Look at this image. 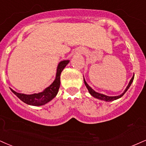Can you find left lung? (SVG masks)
I'll return each instance as SVG.
<instances>
[{"label":"left lung","instance_id":"1","mask_svg":"<svg viewBox=\"0 0 146 146\" xmlns=\"http://www.w3.org/2000/svg\"><path fill=\"white\" fill-rule=\"evenodd\" d=\"M134 76H135V75H133V78H131V80H130L129 85H128L127 87L126 88L125 90L124 91V92L122 93V94H120V95L115 96H109L105 95V94H101V93L96 92L94 90H93V89L90 86L88 85V84L86 83V80H85V79H84V84H85L86 86L87 89L88 90L89 93H90V94L93 96V97L96 98V99L102 100V101H108L109 102V101H114V100L120 99V98L122 97V96H123L124 94H125V92L128 90V89L129 88V87L131 86V84H132V82H133V80H134Z\"/></svg>","mask_w":146,"mask_h":146}]
</instances>
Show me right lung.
Segmentation results:
<instances>
[{
	"label": "right lung",
	"instance_id": "obj_1",
	"mask_svg": "<svg viewBox=\"0 0 146 146\" xmlns=\"http://www.w3.org/2000/svg\"><path fill=\"white\" fill-rule=\"evenodd\" d=\"M69 60H62L59 63L56 70V78L50 86L45 89L43 92L39 93H35L33 94H25L22 93L16 92L15 91L11 90L14 94H15L21 101L30 105L33 106H41L52 101L57 95L58 92L60 85V74L64 67L67 65Z\"/></svg>",
	"mask_w": 146,
	"mask_h": 146
}]
</instances>
